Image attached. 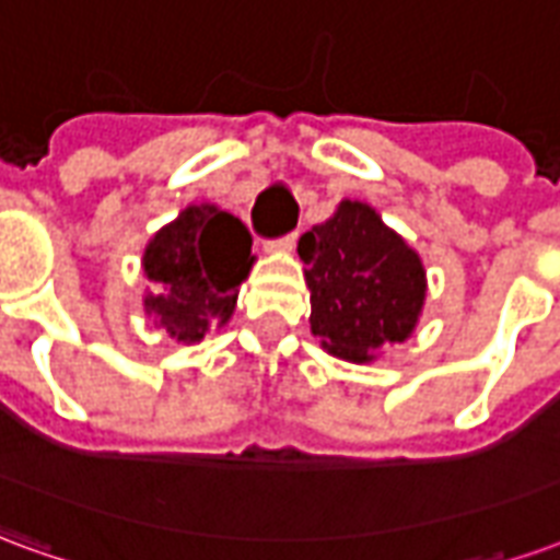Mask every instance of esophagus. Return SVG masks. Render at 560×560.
Instances as JSON below:
<instances>
[{
	"mask_svg": "<svg viewBox=\"0 0 560 560\" xmlns=\"http://www.w3.org/2000/svg\"><path fill=\"white\" fill-rule=\"evenodd\" d=\"M296 236H300V231L288 233V236H281V240H276V248H281V252H293V245H296Z\"/></svg>",
	"mask_w": 560,
	"mask_h": 560,
	"instance_id": "34e87169",
	"label": "esophagus"
}]
</instances>
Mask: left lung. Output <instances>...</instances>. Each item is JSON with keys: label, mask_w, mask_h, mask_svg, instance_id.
<instances>
[{"label": "left lung", "mask_w": 560, "mask_h": 560, "mask_svg": "<svg viewBox=\"0 0 560 560\" xmlns=\"http://www.w3.org/2000/svg\"><path fill=\"white\" fill-rule=\"evenodd\" d=\"M312 291V332L336 357L365 363L411 336L425 300L420 257L375 209L341 200L336 215L300 236Z\"/></svg>", "instance_id": "obj_1"}]
</instances>
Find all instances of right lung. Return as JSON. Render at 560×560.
<instances>
[{
	"label": "right lung",
	"instance_id": "right-lung-1",
	"mask_svg": "<svg viewBox=\"0 0 560 560\" xmlns=\"http://www.w3.org/2000/svg\"><path fill=\"white\" fill-rule=\"evenodd\" d=\"M255 264L252 233L219 207H188L147 245L143 269L159 293L143 305L176 341H200L209 327L228 324L240 284Z\"/></svg>",
	"mask_w": 560,
	"mask_h": 560
}]
</instances>
